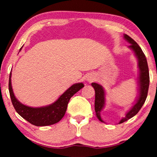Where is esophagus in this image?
<instances>
[{
    "mask_svg": "<svg viewBox=\"0 0 157 157\" xmlns=\"http://www.w3.org/2000/svg\"><path fill=\"white\" fill-rule=\"evenodd\" d=\"M91 80H93V78H91V77H90V78H89H89H87V81H91Z\"/></svg>",
    "mask_w": 157,
    "mask_h": 157,
    "instance_id": "34e87169",
    "label": "esophagus"
}]
</instances>
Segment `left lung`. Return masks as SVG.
Here are the masks:
<instances>
[{"mask_svg":"<svg viewBox=\"0 0 157 157\" xmlns=\"http://www.w3.org/2000/svg\"><path fill=\"white\" fill-rule=\"evenodd\" d=\"M124 38L130 46H128L131 50L133 51L134 56L137 59V67H138V77H137V83H138V96H137L136 102L131 107L129 110L126 113L125 117L120 120L119 124L127 121L131 118L134 117L139 112L141 107L144 104L147 97L148 89L149 86V73L147 58L144 53L141 50L140 46L137 43L129 37L126 34H124ZM91 86L95 90V111L96 116L100 121L104 122L101 117V112L104 109L106 105V91L101 85L97 83H92Z\"/></svg>","mask_w":157,"mask_h":157,"instance_id":"8db88e82","label":"left lung"}]
</instances>
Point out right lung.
<instances>
[{
  "instance_id": "add662e5",
  "label": "right lung",
  "mask_w": 157,
  "mask_h": 157,
  "mask_svg": "<svg viewBox=\"0 0 157 157\" xmlns=\"http://www.w3.org/2000/svg\"><path fill=\"white\" fill-rule=\"evenodd\" d=\"M11 75L10 71L8 86L12 104L21 117L37 126H49L59 122L65 115L70 98L84 86L83 83H74L51 104L40 107H31L23 104L15 96L11 84Z\"/></svg>"
}]
</instances>
